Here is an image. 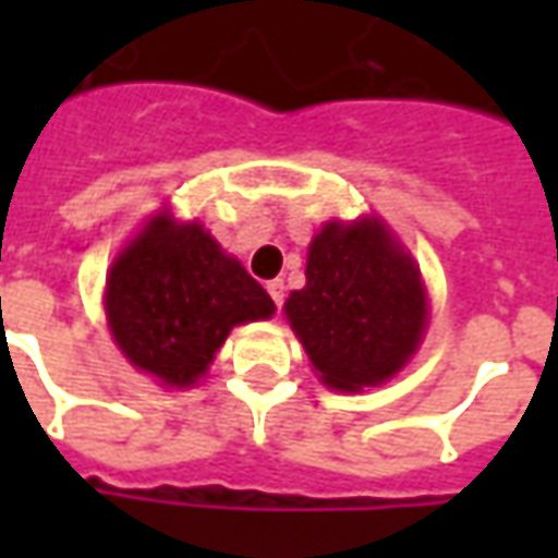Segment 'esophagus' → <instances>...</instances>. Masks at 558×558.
<instances>
[{
  "mask_svg": "<svg viewBox=\"0 0 558 558\" xmlns=\"http://www.w3.org/2000/svg\"><path fill=\"white\" fill-rule=\"evenodd\" d=\"M268 295H271V302L278 304H283V292H287V287H283V280H268Z\"/></svg>",
  "mask_w": 558,
  "mask_h": 558,
  "instance_id": "34e87169",
  "label": "esophagus"
}]
</instances>
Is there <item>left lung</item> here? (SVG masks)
Listing matches in <instances>:
<instances>
[{"label": "left lung", "instance_id": "left-lung-1", "mask_svg": "<svg viewBox=\"0 0 558 558\" xmlns=\"http://www.w3.org/2000/svg\"><path fill=\"white\" fill-rule=\"evenodd\" d=\"M304 278L283 311L328 388L362 391L403 371L424 338L427 290L383 220L326 223L311 242Z\"/></svg>", "mask_w": 558, "mask_h": 558}]
</instances>
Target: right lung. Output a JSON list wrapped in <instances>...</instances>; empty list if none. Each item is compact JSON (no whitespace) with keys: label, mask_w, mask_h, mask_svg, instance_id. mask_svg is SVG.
<instances>
[{"label":"right lung","mask_w":558,"mask_h":558,"mask_svg":"<svg viewBox=\"0 0 558 558\" xmlns=\"http://www.w3.org/2000/svg\"><path fill=\"white\" fill-rule=\"evenodd\" d=\"M104 311L116 347L170 388L196 386L235 326L275 302L203 223L158 211L107 271Z\"/></svg>","instance_id":"add662e5"}]
</instances>
